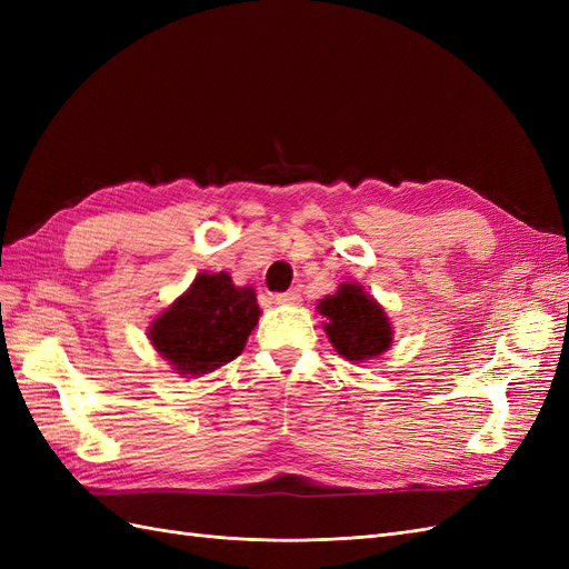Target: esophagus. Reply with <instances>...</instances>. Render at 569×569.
I'll return each mask as SVG.
<instances>
[{"instance_id": "1", "label": "esophagus", "mask_w": 569, "mask_h": 569, "mask_svg": "<svg viewBox=\"0 0 569 569\" xmlns=\"http://www.w3.org/2000/svg\"><path fill=\"white\" fill-rule=\"evenodd\" d=\"M274 303L297 306V303H301V295L297 289H289V291H282V295H274Z\"/></svg>"}]
</instances>
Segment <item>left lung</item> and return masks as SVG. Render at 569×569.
<instances>
[{"label":"left lung","instance_id":"left-lung-1","mask_svg":"<svg viewBox=\"0 0 569 569\" xmlns=\"http://www.w3.org/2000/svg\"><path fill=\"white\" fill-rule=\"evenodd\" d=\"M320 316L327 318L325 332L339 356L353 363H366L391 347V322L385 308L363 287L343 282L332 297L318 303Z\"/></svg>","mask_w":569,"mask_h":569}]
</instances>
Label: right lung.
Returning a JSON list of instances; mask_svg holds the SVG:
<instances>
[{
    "label": "right lung",
    "mask_w": 569,
    "mask_h": 569,
    "mask_svg": "<svg viewBox=\"0 0 569 569\" xmlns=\"http://www.w3.org/2000/svg\"><path fill=\"white\" fill-rule=\"evenodd\" d=\"M258 316L251 287H234L228 272H199L151 322L149 339L178 375L201 377L244 351Z\"/></svg>",
    "instance_id": "right-lung-1"
}]
</instances>
